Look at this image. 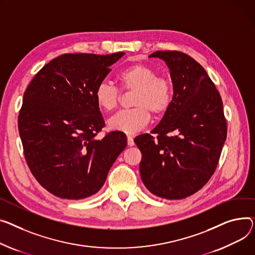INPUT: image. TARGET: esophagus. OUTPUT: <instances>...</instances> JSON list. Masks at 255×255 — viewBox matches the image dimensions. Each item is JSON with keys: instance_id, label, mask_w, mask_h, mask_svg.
Segmentation results:
<instances>
[{"instance_id": "1", "label": "esophagus", "mask_w": 255, "mask_h": 255, "mask_svg": "<svg viewBox=\"0 0 255 255\" xmlns=\"http://www.w3.org/2000/svg\"><path fill=\"white\" fill-rule=\"evenodd\" d=\"M127 143L129 146H133L134 145V140L132 138V136H130V135H128L127 136Z\"/></svg>"}]
</instances>
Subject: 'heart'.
I'll return each instance as SVG.
<instances>
[{
	"label": "heart",
	"instance_id": "b5f03b06",
	"mask_svg": "<svg viewBox=\"0 0 255 255\" xmlns=\"http://www.w3.org/2000/svg\"><path fill=\"white\" fill-rule=\"evenodd\" d=\"M122 89L134 92L131 110L118 113L109 120V127L125 134H135L142 130L150 120V114L159 118L170 109L173 101L171 81L158 77L152 67L142 64H131L118 75ZM99 109L105 112L114 111L120 101V91L113 84L101 82L94 92Z\"/></svg>",
	"mask_w": 255,
	"mask_h": 255
}]
</instances>
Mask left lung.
I'll return each instance as SVG.
<instances>
[{"label": "left lung", "mask_w": 255, "mask_h": 255, "mask_svg": "<svg viewBox=\"0 0 255 255\" xmlns=\"http://www.w3.org/2000/svg\"><path fill=\"white\" fill-rule=\"evenodd\" d=\"M173 85V101L161 122L135 137L141 151L139 171L158 197L179 200L204 186L213 175L227 138L222 97L203 66L178 51H156Z\"/></svg>", "instance_id": "8db88e82"}]
</instances>
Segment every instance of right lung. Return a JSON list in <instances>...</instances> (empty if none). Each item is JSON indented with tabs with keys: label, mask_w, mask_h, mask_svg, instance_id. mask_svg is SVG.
Returning <instances> with one entry per match:
<instances>
[{
	"label": "right lung",
	"mask_w": 255,
	"mask_h": 255,
	"mask_svg": "<svg viewBox=\"0 0 255 255\" xmlns=\"http://www.w3.org/2000/svg\"><path fill=\"white\" fill-rule=\"evenodd\" d=\"M125 53L63 54L44 65L23 94L18 116L24 157L49 193L67 200L96 194L127 145L123 132L96 138L105 127L94 92Z\"/></svg>",
	"instance_id": "1"
}]
</instances>
